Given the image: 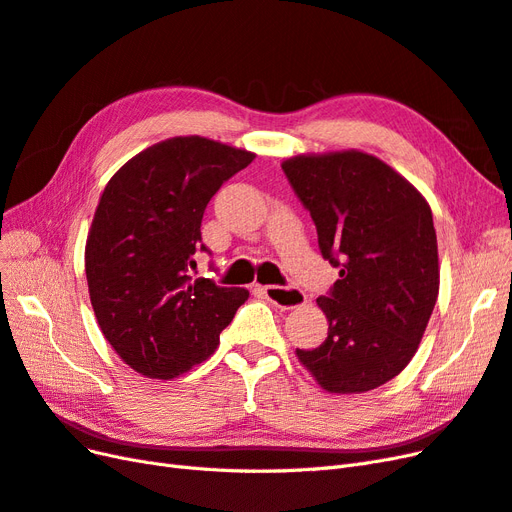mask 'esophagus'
Masks as SVG:
<instances>
[{
  "mask_svg": "<svg viewBox=\"0 0 512 512\" xmlns=\"http://www.w3.org/2000/svg\"><path fill=\"white\" fill-rule=\"evenodd\" d=\"M260 294H265L267 301L282 309H294L305 303V294L299 288H282V286H258Z\"/></svg>",
  "mask_w": 512,
  "mask_h": 512,
  "instance_id": "1",
  "label": "esophagus"
}]
</instances>
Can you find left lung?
<instances>
[{
	"label": "left lung",
	"mask_w": 512,
	"mask_h": 512,
	"mask_svg": "<svg viewBox=\"0 0 512 512\" xmlns=\"http://www.w3.org/2000/svg\"><path fill=\"white\" fill-rule=\"evenodd\" d=\"M284 173L312 215L322 256L339 269L318 307L329 335L299 350L329 393H365L414 356L438 299V239L431 209L410 181L363 151L294 156Z\"/></svg>",
	"instance_id": "8db88e82"
}]
</instances>
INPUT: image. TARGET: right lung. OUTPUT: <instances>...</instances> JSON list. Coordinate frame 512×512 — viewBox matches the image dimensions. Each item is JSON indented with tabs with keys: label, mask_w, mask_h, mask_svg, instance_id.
<instances>
[{
	"label": "right lung",
	"mask_w": 512,
	"mask_h": 512,
	"mask_svg": "<svg viewBox=\"0 0 512 512\" xmlns=\"http://www.w3.org/2000/svg\"><path fill=\"white\" fill-rule=\"evenodd\" d=\"M256 156L203 136L168 138L106 183L85 245V273L106 342L138 374L170 380L207 361L247 301L245 288L192 277L203 213Z\"/></svg>",
	"instance_id": "right-lung-1"
}]
</instances>
